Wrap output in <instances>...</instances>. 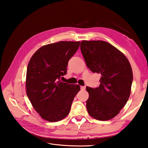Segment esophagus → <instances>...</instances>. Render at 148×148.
I'll return each mask as SVG.
<instances>
[{"label":"esophagus","instance_id":"esophagus-1","mask_svg":"<svg viewBox=\"0 0 148 148\" xmlns=\"http://www.w3.org/2000/svg\"><path fill=\"white\" fill-rule=\"evenodd\" d=\"M86 89V86H81V89L82 90H84Z\"/></svg>","mask_w":148,"mask_h":148}]
</instances>
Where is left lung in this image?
<instances>
[{
    "label": "left lung",
    "instance_id": "left-lung-1",
    "mask_svg": "<svg viewBox=\"0 0 148 148\" xmlns=\"http://www.w3.org/2000/svg\"><path fill=\"white\" fill-rule=\"evenodd\" d=\"M81 51L89 69L101 75L98 88L86 87L87 110L96 119H111L130 96L133 79L131 64L123 52L103 40H82Z\"/></svg>",
    "mask_w": 148,
    "mask_h": 148
}]
</instances>
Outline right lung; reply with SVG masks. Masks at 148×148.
Listing matches in <instances>:
<instances>
[{
	"label": "right lung",
	"instance_id": "obj_1",
	"mask_svg": "<svg viewBox=\"0 0 148 148\" xmlns=\"http://www.w3.org/2000/svg\"><path fill=\"white\" fill-rule=\"evenodd\" d=\"M80 42L60 41L43 45L30 59L26 73V94L35 110L49 122L63 119L69 113L78 84L62 82L68 61Z\"/></svg>",
	"mask_w": 148,
	"mask_h": 148
}]
</instances>
